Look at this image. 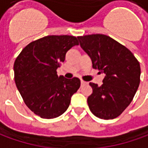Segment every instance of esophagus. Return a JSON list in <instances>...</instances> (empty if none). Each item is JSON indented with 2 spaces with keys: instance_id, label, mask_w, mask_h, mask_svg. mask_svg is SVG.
Masks as SVG:
<instances>
[{
  "instance_id": "obj_1",
  "label": "esophagus",
  "mask_w": 148,
  "mask_h": 148,
  "mask_svg": "<svg viewBox=\"0 0 148 148\" xmlns=\"http://www.w3.org/2000/svg\"><path fill=\"white\" fill-rule=\"evenodd\" d=\"M81 84H82V85H86L87 82H84L83 80H82V81H81Z\"/></svg>"
}]
</instances>
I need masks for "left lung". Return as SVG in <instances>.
I'll use <instances>...</instances> for the list:
<instances>
[{
	"label": "left lung",
	"mask_w": 148,
	"mask_h": 148,
	"mask_svg": "<svg viewBox=\"0 0 148 148\" xmlns=\"http://www.w3.org/2000/svg\"><path fill=\"white\" fill-rule=\"evenodd\" d=\"M77 39L91 58L93 68L106 74L101 86L90 83L93 89L87 99L90 111L104 120L117 117L130 105L138 90L140 62L127 47L108 36L93 34Z\"/></svg>",
	"instance_id": "left-lung-1"
}]
</instances>
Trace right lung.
I'll return each instance as SVG.
<instances>
[{"instance_id": "right-lung-1", "label": "right lung", "mask_w": 148, "mask_h": 148, "mask_svg": "<svg viewBox=\"0 0 148 148\" xmlns=\"http://www.w3.org/2000/svg\"><path fill=\"white\" fill-rule=\"evenodd\" d=\"M75 45H78L75 36H47L27 44L15 60L16 86L26 106L41 118L64 113L80 87L77 77H58L56 71Z\"/></svg>"}]
</instances>
